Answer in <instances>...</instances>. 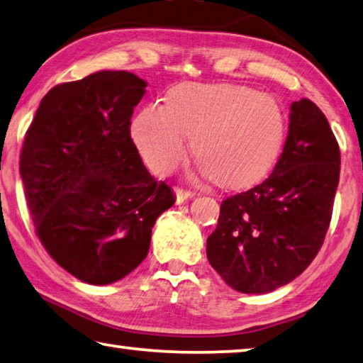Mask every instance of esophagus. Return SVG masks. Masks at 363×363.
Masks as SVG:
<instances>
[{
	"label": "esophagus",
	"mask_w": 363,
	"mask_h": 363,
	"mask_svg": "<svg viewBox=\"0 0 363 363\" xmlns=\"http://www.w3.org/2000/svg\"><path fill=\"white\" fill-rule=\"evenodd\" d=\"M174 191H175L177 204H183V202H186L189 198H193V193L191 191H188V189H183L180 186H175Z\"/></svg>",
	"instance_id": "obj_1"
}]
</instances>
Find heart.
Listing matches in <instances>:
<instances>
[{"instance_id": "1", "label": "heart", "mask_w": 363, "mask_h": 363, "mask_svg": "<svg viewBox=\"0 0 363 363\" xmlns=\"http://www.w3.org/2000/svg\"><path fill=\"white\" fill-rule=\"evenodd\" d=\"M132 137L148 167L169 174L186 156V137L208 177L239 188L259 180L276 162L285 140V114L277 99L236 84H180L165 105L137 114Z\"/></svg>"}]
</instances>
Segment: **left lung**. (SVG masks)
Wrapping results in <instances>:
<instances>
[{
	"mask_svg": "<svg viewBox=\"0 0 363 363\" xmlns=\"http://www.w3.org/2000/svg\"><path fill=\"white\" fill-rule=\"evenodd\" d=\"M340 146L308 99L290 106L289 135L272 174L221 202L207 258L231 289L268 294L294 281L320 250L340 182Z\"/></svg>",
	"mask_w": 363,
	"mask_h": 363,
	"instance_id": "left-lung-1",
	"label": "left lung"
}]
</instances>
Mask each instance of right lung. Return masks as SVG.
I'll return each mask as SVG.
<instances>
[{
  "label": "right lung",
  "mask_w": 363,
  "mask_h": 363,
  "mask_svg": "<svg viewBox=\"0 0 363 363\" xmlns=\"http://www.w3.org/2000/svg\"><path fill=\"white\" fill-rule=\"evenodd\" d=\"M146 82L97 72L44 95L25 135L21 177L36 236L79 281L106 285L148 255L151 230L174 206L130 137Z\"/></svg>",
  "instance_id": "right-lung-1"
}]
</instances>
